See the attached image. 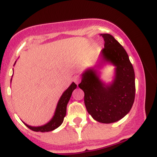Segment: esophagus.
<instances>
[{
	"label": "esophagus",
	"instance_id": "obj_1",
	"mask_svg": "<svg viewBox=\"0 0 157 157\" xmlns=\"http://www.w3.org/2000/svg\"><path fill=\"white\" fill-rule=\"evenodd\" d=\"M73 80L75 83H76L77 85H78L81 81V77H80V76H79V75H76V76H75V77H74Z\"/></svg>",
	"mask_w": 157,
	"mask_h": 157
}]
</instances>
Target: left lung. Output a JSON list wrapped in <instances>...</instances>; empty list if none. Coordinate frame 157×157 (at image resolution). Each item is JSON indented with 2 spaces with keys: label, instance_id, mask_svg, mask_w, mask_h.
Instances as JSON below:
<instances>
[{
  "label": "left lung",
  "instance_id": "left-lung-1",
  "mask_svg": "<svg viewBox=\"0 0 157 157\" xmlns=\"http://www.w3.org/2000/svg\"><path fill=\"white\" fill-rule=\"evenodd\" d=\"M105 44L102 60L116 66L112 83L105 85L95 70L90 68L82 75L79 88L84 91V102L89 114L102 123L119 121L130 111L135 98V75L128 55L112 35L101 34Z\"/></svg>",
  "mask_w": 157,
  "mask_h": 157
}]
</instances>
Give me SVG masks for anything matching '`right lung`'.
<instances>
[{"label": "right lung", "instance_id": "obj_1", "mask_svg": "<svg viewBox=\"0 0 157 157\" xmlns=\"http://www.w3.org/2000/svg\"><path fill=\"white\" fill-rule=\"evenodd\" d=\"M77 88V85L75 82H72L71 86L68 88L66 91H64L62 96L59 100L58 103H57V108H56L55 115L53 118L50 120L46 125L42 126H38V127H32L27 124L24 123L26 127L34 131H40V132H48V131H52L58 128L63 122V119L66 114V106L68 101L70 100V97L71 96L72 91Z\"/></svg>", "mask_w": 157, "mask_h": 157}]
</instances>
